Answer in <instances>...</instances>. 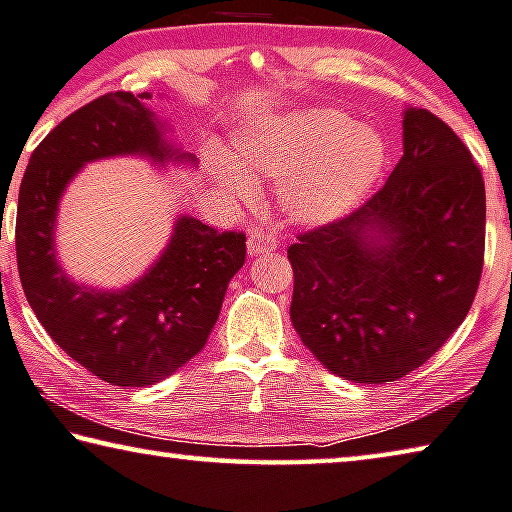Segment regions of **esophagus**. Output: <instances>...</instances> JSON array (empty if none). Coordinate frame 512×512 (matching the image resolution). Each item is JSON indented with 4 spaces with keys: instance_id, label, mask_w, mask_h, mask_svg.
Listing matches in <instances>:
<instances>
[{
    "instance_id": "34e87169",
    "label": "esophagus",
    "mask_w": 512,
    "mask_h": 512,
    "mask_svg": "<svg viewBox=\"0 0 512 512\" xmlns=\"http://www.w3.org/2000/svg\"><path fill=\"white\" fill-rule=\"evenodd\" d=\"M246 246H248V255L255 257V255L276 250V239H273L269 232H250Z\"/></svg>"
}]
</instances>
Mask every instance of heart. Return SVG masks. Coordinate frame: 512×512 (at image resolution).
Instances as JSON below:
<instances>
[{"label": "heart", "mask_w": 512, "mask_h": 512, "mask_svg": "<svg viewBox=\"0 0 512 512\" xmlns=\"http://www.w3.org/2000/svg\"><path fill=\"white\" fill-rule=\"evenodd\" d=\"M386 140L345 112L319 108L259 119L230 137L227 160L213 163L218 186L253 202L257 183L278 181L280 209L296 225H329L354 211L386 165Z\"/></svg>", "instance_id": "b5f03b06"}]
</instances>
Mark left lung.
<instances>
[{"label":"left lung","instance_id":"8db88e82","mask_svg":"<svg viewBox=\"0 0 512 512\" xmlns=\"http://www.w3.org/2000/svg\"><path fill=\"white\" fill-rule=\"evenodd\" d=\"M483 253L480 167L451 126L404 108L402 158L384 188L289 246V317L333 375L395 381L421 368L464 322Z\"/></svg>","mask_w":512,"mask_h":512}]
</instances>
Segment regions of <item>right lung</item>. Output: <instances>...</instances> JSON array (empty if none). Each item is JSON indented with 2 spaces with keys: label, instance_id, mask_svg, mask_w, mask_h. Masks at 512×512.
Returning a JSON list of instances; mask_svg holds the SVG:
<instances>
[{
  "label": "right lung",
  "instance_id": "right-lung-1",
  "mask_svg": "<svg viewBox=\"0 0 512 512\" xmlns=\"http://www.w3.org/2000/svg\"><path fill=\"white\" fill-rule=\"evenodd\" d=\"M149 98L114 91L66 117L34 149L18 195L15 250L27 301L50 338L112 386H151L186 365L207 345L227 285L246 262L241 232L179 213L163 253L131 285L91 287L59 264V202L87 163L140 156L158 167H197L167 140Z\"/></svg>",
  "mask_w": 512,
  "mask_h": 512
}]
</instances>
